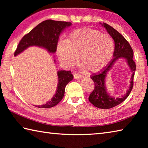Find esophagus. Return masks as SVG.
<instances>
[{
	"label": "esophagus",
	"mask_w": 148,
	"mask_h": 148,
	"mask_svg": "<svg viewBox=\"0 0 148 148\" xmlns=\"http://www.w3.org/2000/svg\"><path fill=\"white\" fill-rule=\"evenodd\" d=\"M74 79H81V78H82L83 76H81V75L75 73V74H74Z\"/></svg>",
	"instance_id": "1"
}]
</instances>
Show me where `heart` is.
I'll list each match as a JSON object with an SVG mask.
<instances>
[{
  "label": "heart",
  "mask_w": 148,
  "mask_h": 148,
  "mask_svg": "<svg viewBox=\"0 0 148 148\" xmlns=\"http://www.w3.org/2000/svg\"><path fill=\"white\" fill-rule=\"evenodd\" d=\"M114 42L109 34L90 28L72 32L66 40L58 42L56 51L60 62L72 67L80 61L86 70L92 73L101 71L111 61Z\"/></svg>",
  "instance_id": "b5f03b06"
}]
</instances>
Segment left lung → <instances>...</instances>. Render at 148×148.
<instances>
[{
	"label": "left lung",
	"mask_w": 148,
	"mask_h": 148,
	"mask_svg": "<svg viewBox=\"0 0 148 148\" xmlns=\"http://www.w3.org/2000/svg\"><path fill=\"white\" fill-rule=\"evenodd\" d=\"M101 26L106 29L108 34L114 41V51L113 59L106 69L101 73L93 75L91 79L95 83V88L90 94L88 100L93 106L100 109H110L118 106L124 101L130 95L133 87V77L136 71V65L133 61V51L130 45L122 35L106 23L101 24ZM120 58H123L126 61L133 74L131 77L130 86L124 95L121 97H114L111 96L106 90L105 79L107 74L110 70L114 63Z\"/></svg>",
	"instance_id": "8db88e82"
}]
</instances>
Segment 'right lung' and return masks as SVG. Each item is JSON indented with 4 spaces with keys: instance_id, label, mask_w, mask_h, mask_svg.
Here are the masks:
<instances>
[{
    "instance_id": "add662e5",
    "label": "right lung",
    "mask_w": 148,
    "mask_h": 148,
    "mask_svg": "<svg viewBox=\"0 0 148 148\" xmlns=\"http://www.w3.org/2000/svg\"><path fill=\"white\" fill-rule=\"evenodd\" d=\"M71 23L47 20L39 24L25 35L18 43L14 56H17L30 47H38L47 50L48 52L54 53L56 51L59 37ZM56 60H54V62ZM58 83L55 95L50 101L44 105L37 106L39 108H50L55 106L62 100L65 95L66 85L73 79L71 71H59L57 72Z\"/></svg>"
}]
</instances>
